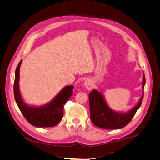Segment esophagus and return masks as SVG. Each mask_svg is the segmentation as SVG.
<instances>
[{
	"label": "esophagus",
	"mask_w": 160,
	"mask_h": 160,
	"mask_svg": "<svg viewBox=\"0 0 160 160\" xmlns=\"http://www.w3.org/2000/svg\"><path fill=\"white\" fill-rule=\"evenodd\" d=\"M84 85L85 88L88 90H91L93 88V83L90 79H86L84 82Z\"/></svg>",
	"instance_id": "obj_1"
}]
</instances>
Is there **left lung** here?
<instances>
[{"instance_id": "obj_1", "label": "left lung", "mask_w": 160, "mask_h": 160, "mask_svg": "<svg viewBox=\"0 0 160 160\" xmlns=\"http://www.w3.org/2000/svg\"><path fill=\"white\" fill-rule=\"evenodd\" d=\"M146 84L145 75L143 76V94L138 103L127 112H119L111 109L106 103L103 95L93 89L89 95L91 120L97 127L106 129H118L127 125L142 105L143 98V88Z\"/></svg>"}]
</instances>
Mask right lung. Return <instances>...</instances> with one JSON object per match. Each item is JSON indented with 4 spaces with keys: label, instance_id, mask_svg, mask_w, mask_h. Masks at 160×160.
I'll list each match as a JSON object with an SVG mask.
<instances>
[{
    "label": "right lung",
    "instance_id": "1",
    "mask_svg": "<svg viewBox=\"0 0 160 160\" xmlns=\"http://www.w3.org/2000/svg\"><path fill=\"white\" fill-rule=\"evenodd\" d=\"M22 60L16 69L14 83V95L18 107L27 122L37 128H49L55 126L63 117V108L72 94L74 86L67 85L62 88L49 103L41 106H34L27 104L19 89L20 67Z\"/></svg>",
    "mask_w": 160,
    "mask_h": 160
}]
</instances>
